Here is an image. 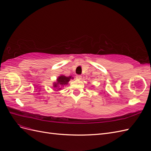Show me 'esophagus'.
Segmentation results:
<instances>
[{"label":"esophagus","mask_w":151,"mask_h":151,"mask_svg":"<svg viewBox=\"0 0 151 151\" xmlns=\"http://www.w3.org/2000/svg\"><path fill=\"white\" fill-rule=\"evenodd\" d=\"M76 79H78V80H81V75H76Z\"/></svg>","instance_id":"obj_1"}]
</instances>
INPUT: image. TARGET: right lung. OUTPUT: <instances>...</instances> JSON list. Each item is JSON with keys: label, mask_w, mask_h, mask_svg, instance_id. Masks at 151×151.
Instances as JSON below:
<instances>
[{"label": "right lung", "mask_w": 151, "mask_h": 151, "mask_svg": "<svg viewBox=\"0 0 151 151\" xmlns=\"http://www.w3.org/2000/svg\"><path fill=\"white\" fill-rule=\"evenodd\" d=\"M70 78H71V76H65L64 75H61L59 76V78L57 79V83H55L54 84V87L55 88H57L58 90L61 89V88H59L61 86H63L64 85L68 84V82L70 80Z\"/></svg>", "instance_id": "add662e5"}]
</instances>
